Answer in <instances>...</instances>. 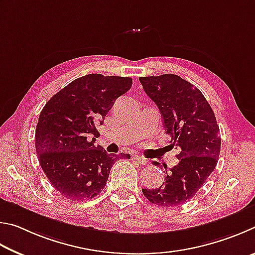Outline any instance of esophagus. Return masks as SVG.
Listing matches in <instances>:
<instances>
[{
  "instance_id": "1",
  "label": "esophagus",
  "mask_w": 255,
  "mask_h": 255,
  "mask_svg": "<svg viewBox=\"0 0 255 255\" xmlns=\"http://www.w3.org/2000/svg\"><path fill=\"white\" fill-rule=\"evenodd\" d=\"M133 159H134L135 161L140 162L141 164H148V160H146V159L143 157V155H141V154H139V153L133 154Z\"/></svg>"
}]
</instances>
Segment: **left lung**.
Instances as JSON below:
<instances>
[{
    "mask_svg": "<svg viewBox=\"0 0 255 255\" xmlns=\"http://www.w3.org/2000/svg\"><path fill=\"white\" fill-rule=\"evenodd\" d=\"M140 82L162 115L171 145L179 149L175 167L166 168L163 184L142 189L146 199L163 207L185 204L197 194L215 169L221 136L215 114L198 88L173 74L140 77ZM159 167V162H153Z\"/></svg>",
    "mask_w": 255,
    "mask_h": 255,
    "instance_id": "1",
    "label": "left lung"
}]
</instances>
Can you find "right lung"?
Returning a JSON list of instances; mask_svg holds the SVG:
<instances>
[{"label": "right lung", "mask_w": 255, "mask_h": 255, "mask_svg": "<svg viewBox=\"0 0 255 255\" xmlns=\"http://www.w3.org/2000/svg\"><path fill=\"white\" fill-rule=\"evenodd\" d=\"M132 78L89 74L55 94L41 111L35 151L50 184L64 197L87 200L104 189L111 168L130 154H109L95 145L98 125Z\"/></svg>", "instance_id": "right-lung-1"}]
</instances>
